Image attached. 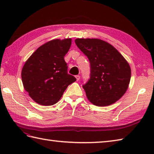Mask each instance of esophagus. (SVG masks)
<instances>
[{
	"label": "esophagus",
	"mask_w": 154,
	"mask_h": 154,
	"mask_svg": "<svg viewBox=\"0 0 154 154\" xmlns=\"http://www.w3.org/2000/svg\"><path fill=\"white\" fill-rule=\"evenodd\" d=\"M75 77H76V79H77V81H79V79H80V75H76V76H75Z\"/></svg>",
	"instance_id": "obj_1"
}]
</instances>
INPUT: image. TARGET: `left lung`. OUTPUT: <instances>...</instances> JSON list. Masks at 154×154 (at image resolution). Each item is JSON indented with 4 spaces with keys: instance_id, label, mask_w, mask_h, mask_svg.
<instances>
[{
    "instance_id": "left-lung-1",
    "label": "left lung",
    "mask_w": 154,
    "mask_h": 154,
    "mask_svg": "<svg viewBox=\"0 0 154 154\" xmlns=\"http://www.w3.org/2000/svg\"><path fill=\"white\" fill-rule=\"evenodd\" d=\"M75 42L90 62V79L83 85L88 99L99 106L119 100L130 83L128 63L116 48L103 40L78 38Z\"/></svg>"
}]
</instances>
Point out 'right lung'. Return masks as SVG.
<instances>
[{
    "label": "right lung",
    "mask_w": 154,
    "mask_h": 154,
    "mask_svg": "<svg viewBox=\"0 0 154 154\" xmlns=\"http://www.w3.org/2000/svg\"><path fill=\"white\" fill-rule=\"evenodd\" d=\"M71 45L70 38L50 41L38 48L25 63L22 70L23 85L35 102L53 105L76 81L67 73L64 60Z\"/></svg>",
    "instance_id": "1"
}]
</instances>
